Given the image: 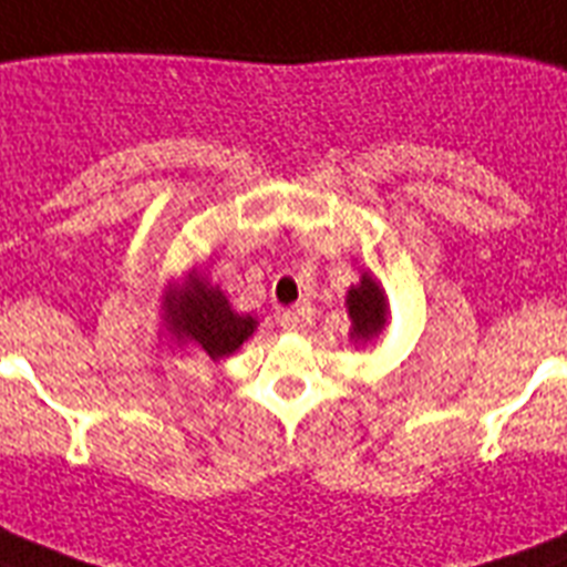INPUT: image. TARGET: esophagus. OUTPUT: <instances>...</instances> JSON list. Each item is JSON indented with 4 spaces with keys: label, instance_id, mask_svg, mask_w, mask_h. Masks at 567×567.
Returning a JSON list of instances; mask_svg holds the SVG:
<instances>
[{
    "label": "esophagus",
    "instance_id": "esophagus-1",
    "mask_svg": "<svg viewBox=\"0 0 567 567\" xmlns=\"http://www.w3.org/2000/svg\"><path fill=\"white\" fill-rule=\"evenodd\" d=\"M311 320L306 318V311L300 309H285L282 311V327L288 329V332H306L309 329Z\"/></svg>",
    "mask_w": 567,
    "mask_h": 567
}]
</instances>
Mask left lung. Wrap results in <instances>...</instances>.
Returning <instances> with one entry per match:
<instances>
[{"label": "left lung", "instance_id": "8db88e82", "mask_svg": "<svg viewBox=\"0 0 567 567\" xmlns=\"http://www.w3.org/2000/svg\"><path fill=\"white\" fill-rule=\"evenodd\" d=\"M347 318H350V341L353 344H368L379 332L385 329L391 306H388V293L377 276L364 270L362 279L350 285L347 291Z\"/></svg>", "mask_w": 567, "mask_h": 567}]
</instances>
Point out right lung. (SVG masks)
<instances>
[{
    "label": "right lung",
    "mask_w": 567,
    "mask_h": 567,
    "mask_svg": "<svg viewBox=\"0 0 567 567\" xmlns=\"http://www.w3.org/2000/svg\"><path fill=\"white\" fill-rule=\"evenodd\" d=\"M158 341H164L171 355H208L212 362L238 353L258 329V320L231 309L220 285L208 282L199 267L176 276L158 291Z\"/></svg>",
    "instance_id": "obj_1"
}]
</instances>
